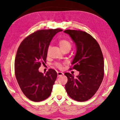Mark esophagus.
I'll return each instance as SVG.
<instances>
[{"mask_svg":"<svg viewBox=\"0 0 120 120\" xmlns=\"http://www.w3.org/2000/svg\"><path fill=\"white\" fill-rule=\"evenodd\" d=\"M57 74H58V77H60V76H62L63 75H64V74H63L62 72H60V71L58 72Z\"/></svg>","mask_w":120,"mask_h":120,"instance_id":"1","label":"esophagus"}]
</instances>
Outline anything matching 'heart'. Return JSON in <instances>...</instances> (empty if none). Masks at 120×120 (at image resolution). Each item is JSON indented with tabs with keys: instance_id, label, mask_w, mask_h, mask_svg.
Segmentation results:
<instances>
[{
	"instance_id": "b5f03b06",
	"label": "heart",
	"mask_w": 120,
	"mask_h": 120,
	"mask_svg": "<svg viewBox=\"0 0 120 120\" xmlns=\"http://www.w3.org/2000/svg\"><path fill=\"white\" fill-rule=\"evenodd\" d=\"M59 45L61 47V48L64 51L66 50H70L72 46L71 43V42L69 41L67 39H64H64H61L59 41ZM50 48V47L49 46L48 48V52H49V51ZM54 65H55L56 67L58 68L59 69H61L62 68L64 64H61V63L56 62V63H55Z\"/></svg>"
}]
</instances>
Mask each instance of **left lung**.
I'll use <instances>...</instances> for the list:
<instances>
[{
	"label": "left lung",
	"instance_id": "left-lung-1",
	"mask_svg": "<svg viewBox=\"0 0 120 120\" xmlns=\"http://www.w3.org/2000/svg\"><path fill=\"white\" fill-rule=\"evenodd\" d=\"M64 32L69 34L77 47L70 69L79 71L76 78L70 73H65L68 78L65 88L72 99L86 101L95 94L104 78L102 52L97 41L86 32L74 30H67Z\"/></svg>",
	"mask_w": 120,
	"mask_h": 120
}]
</instances>
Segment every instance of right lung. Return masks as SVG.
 Masks as SVG:
<instances>
[{
	"label": "right lung",
	"instance_id": "right-lung-1",
	"mask_svg": "<svg viewBox=\"0 0 120 120\" xmlns=\"http://www.w3.org/2000/svg\"><path fill=\"white\" fill-rule=\"evenodd\" d=\"M60 28L38 30L24 38L18 48L15 60V74L22 92L34 101L48 98L57 77L55 70L49 69L45 75L38 68L46 63L48 47Z\"/></svg>",
	"mask_w": 120,
	"mask_h": 120
}]
</instances>
